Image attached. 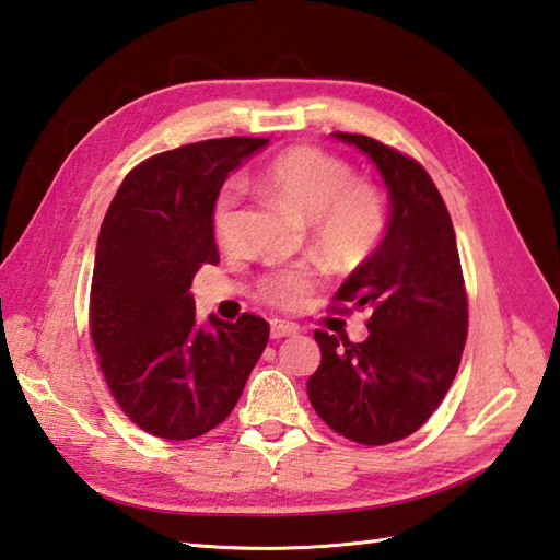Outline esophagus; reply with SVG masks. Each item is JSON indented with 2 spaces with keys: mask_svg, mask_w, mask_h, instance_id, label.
Masks as SVG:
<instances>
[{
  "mask_svg": "<svg viewBox=\"0 0 560 560\" xmlns=\"http://www.w3.org/2000/svg\"><path fill=\"white\" fill-rule=\"evenodd\" d=\"M269 335H271V339L295 337V335H299V325H293V323H283V319H271Z\"/></svg>",
  "mask_w": 560,
  "mask_h": 560,
  "instance_id": "obj_1",
  "label": "esophagus"
}]
</instances>
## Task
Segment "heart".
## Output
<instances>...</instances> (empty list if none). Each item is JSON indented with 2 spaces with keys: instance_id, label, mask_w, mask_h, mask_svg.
Returning a JSON list of instances; mask_svg holds the SVG:
<instances>
[{
  "instance_id": "b5f03b06",
  "label": "heart",
  "mask_w": 560,
  "mask_h": 560,
  "mask_svg": "<svg viewBox=\"0 0 560 560\" xmlns=\"http://www.w3.org/2000/svg\"><path fill=\"white\" fill-rule=\"evenodd\" d=\"M257 185L279 205L311 221L313 245L339 267H355L371 257L387 229L385 199L380 189L355 180L353 168L315 147H293L271 159L257 175ZM241 185L225 183L213 199L211 231L223 249L237 245ZM315 289L313 269H279L261 279L259 295L267 303L295 311Z\"/></svg>"
}]
</instances>
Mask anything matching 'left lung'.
Segmentation results:
<instances>
[{
    "instance_id": "8db88e82",
    "label": "left lung",
    "mask_w": 560,
    "mask_h": 560,
    "mask_svg": "<svg viewBox=\"0 0 560 560\" xmlns=\"http://www.w3.org/2000/svg\"><path fill=\"white\" fill-rule=\"evenodd\" d=\"M335 137L375 163L389 219L383 243L337 291L371 313V335L353 343L317 329L323 361L307 397L331 431L387 445L419 431L447 395L467 341V291L452 219L423 165L371 137Z\"/></svg>"
}]
</instances>
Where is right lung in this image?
I'll return each instance as SVG.
<instances>
[{"label":"right lung","instance_id":"add662e5","mask_svg":"<svg viewBox=\"0 0 560 560\" xmlns=\"http://www.w3.org/2000/svg\"><path fill=\"white\" fill-rule=\"evenodd\" d=\"M269 139H209L129 173L105 213L91 281V339L115 401L165 440L209 433L233 411L267 347V319L199 323L189 293L217 265L213 199Z\"/></svg>","mask_w":560,"mask_h":560}]
</instances>
